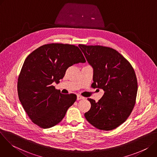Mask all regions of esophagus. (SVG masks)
<instances>
[{
	"mask_svg": "<svg viewBox=\"0 0 157 157\" xmlns=\"http://www.w3.org/2000/svg\"><path fill=\"white\" fill-rule=\"evenodd\" d=\"M84 99V97H82V96H81L80 95H78L77 96V100H80V99Z\"/></svg>",
	"mask_w": 157,
	"mask_h": 157,
	"instance_id": "obj_1",
	"label": "esophagus"
}]
</instances>
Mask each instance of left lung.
Returning a JSON list of instances; mask_svg holds the SVG:
<instances>
[{
  "instance_id": "obj_1",
  "label": "left lung",
  "mask_w": 157,
  "mask_h": 157,
  "mask_svg": "<svg viewBox=\"0 0 157 157\" xmlns=\"http://www.w3.org/2000/svg\"><path fill=\"white\" fill-rule=\"evenodd\" d=\"M89 65L93 68L94 88L102 89V97L91 102L84 114L92 125L102 130H113L130 114L137 93L136 75L130 63L117 51L102 46L79 44Z\"/></svg>"
}]
</instances>
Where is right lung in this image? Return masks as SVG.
Returning <instances> with one entry per match:
<instances>
[{
	"label": "right lung",
	"instance_id": "1",
	"mask_svg": "<svg viewBox=\"0 0 157 157\" xmlns=\"http://www.w3.org/2000/svg\"><path fill=\"white\" fill-rule=\"evenodd\" d=\"M85 62L78 47L62 43L44 44L27 57L17 90L22 106L34 124L48 128L62 121L76 95L63 94L52 84H58L70 66Z\"/></svg>",
	"mask_w": 157,
	"mask_h": 157
}]
</instances>
